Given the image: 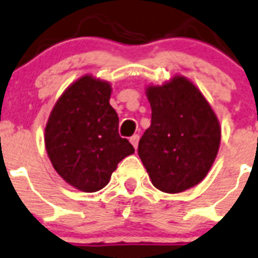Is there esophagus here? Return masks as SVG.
Returning <instances> with one entry per match:
<instances>
[{
  "label": "esophagus",
  "instance_id": "1",
  "mask_svg": "<svg viewBox=\"0 0 258 258\" xmlns=\"http://www.w3.org/2000/svg\"><path fill=\"white\" fill-rule=\"evenodd\" d=\"M130 142H131V144L134 146V148H138V143H139V135L136 134V135H133L131 138H130Z\"/></svg>",
  "mask_w": 258,
  "mask_h": 258
}]
</instances>
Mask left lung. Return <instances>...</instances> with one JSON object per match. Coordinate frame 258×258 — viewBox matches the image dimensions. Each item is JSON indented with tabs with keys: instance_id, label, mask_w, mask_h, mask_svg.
<instances>
[{
	"instance_id": "1",
	"label": "left lung",
	"mask_w": 258,
	"mask_h": 258,
	"mask_svg": "<svg viewBox=\"0 0 258 258\" xmlns=\"http://www.w3.org/2000/svg\"><path fill=\"white\" fill-rule=\"evenodd\" d=\"M151 125L139 154L151 181L165 194L198 185L209 172L221 140L219 119L202 91L183 75L147 86Z\"/></svg>"
}]
</instances>
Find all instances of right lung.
<instances>
[{
    "instance_id": "1",
    "label": "right lung",
    "mask_w": 258,
    "mask_h": 258,
    "mask_svg": "<svg viewBox=\"0 0 258 258\" xmlns=\"http://www.w3.org/2000/svg\"><path fill=\"white\" fill-rule=\"evenodd\" d=\"M111 85L86 74L58 98L45 127V147L56 173L71 187L96 192L106 187L118 163L135 152L119 136Z\"/></svg>"
}]
</instances>
